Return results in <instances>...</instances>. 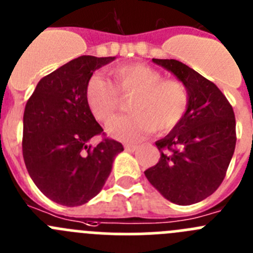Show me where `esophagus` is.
Returning <instances> with one entry per match:
<instances>
[{
	"label": "esophagus",
	"instance_id": "obj_1",
	"mask_svg": "<svg viewBox=\"0 0 253 253\" xmlns=\"http://www.w3.org/2000/svg\"><path fill=\"white\" fill-rule=\"evenodd\" d=\"M124 148H125V150H128V152H134V150L138 149V145H134V144H125Z\"/></svg>",
	"mask_w": 253,
	"mask_h": 253
}]
</instances>
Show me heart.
Returning <instances> with one entry per match:
<instances>
[{
    "instance_id": "heart-1",
    "label": "heart",
    "mask_w": 253,
    "mask_h": 253,
    "mask_svg": "<svg viewBox=\"0 0 253 253\" xmlns=\"http://www.w3.org/2000/svg\"><path fill=\"white\" fill-rule=\"evenodd\" d=\"M111 81L94 75L85 87V100L99 122L109 123L122 110V99H129L131 114L108 126L111 136L138 142L147 134L174 129L189 108V91L183 81L164 79L161 71L145 64L120 65L110 70Z\"/></svg>"
}]
</instances>
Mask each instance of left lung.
I'll list each match as a JSON object with an SVG mask.
<instances>
[{
	"instance_id": "8db88e82",
	"label": "left lung",
	"mask_w": 253,
	"mask_h": 253,
	"mask_svg": "<svg viewBox=\"0 0 253 253\" xmlns=\"http://www.w3.org/2000/svg\"><path fill=\"white\" fill-rule=\"evenodd\" d=\"M153 61L184 83L189 108L182 122L155 143L161 159L144 174L168 201L193 205L214 193L226 177L237 140L235 113L217 85L193 69L173 59Z\"/></svg>"
}]
</instances>
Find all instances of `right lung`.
Masks as SVG:
<instances>
[{"instance_id": "right-lung-1", "label": "right lung", "mask_w": 253, "mask_h": 253, "mask_svg": "<svg viewBox=\"0 0 253 253\" xmlns=\"http://www.w3.org/2000/svg\"><path fill=\"white\" fill-rule=\"evenodd\" d=\"M115 57L83 55L43 76L24 113L22 155L27 172L51 201L81 206L101 191L122 143L106 138L91 114L85 87L92 71ZM103 136L92 147V136Z\"/></svg>"}]
</instances>
